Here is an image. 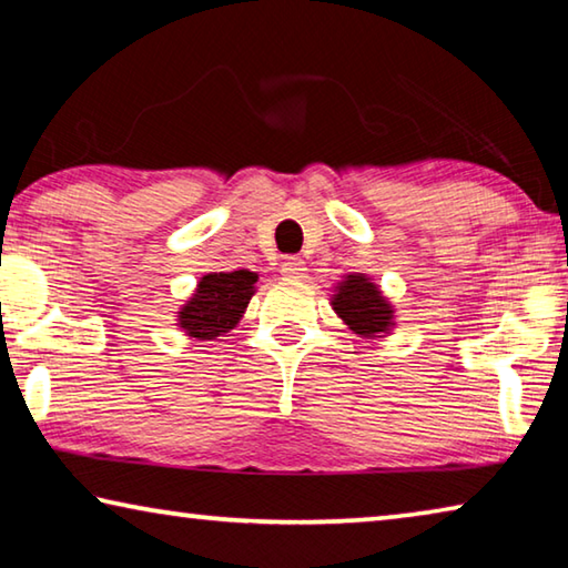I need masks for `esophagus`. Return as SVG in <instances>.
<instances>
[{"label":"esophagus","instance_id":"34e87169","mask_svg":"<svg viewBox=\"0 0 568 568\" xmlns=\"http://www.w3.org/2000/svg\"><path fill=\"white\" fill-rule=\"evenodd\" d=\"M305 263L301 261V257H285V263H283V275L285 277H293V281H297V277H303L305 275Z\"/></svg>","mask_w":568,"mask_h":568}]
</instances>
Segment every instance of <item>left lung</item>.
Here are the masks:
<instances>
[{"mask_svg": "<svg viewBox=\"0 0 568 568\" xmlns=\"http://www.w3.org/2000/svg\"><path fill=\"white\" fill-rule=\"evenodd\" d=\"M331 305L338 318L365 341H381L396 328V307L363 273L343 275V281L335 283Z\"/></svg>", "mask_w": 568, "mask_h": 568, "instance_id": "1", "label": "left lung"}]
</instances>
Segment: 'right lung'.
<instances>
[{"label":"right lung","instance_id":"obj_1","mask_svg":"<svg viewBox=\"0 0 568 568\" xmlns=\"http://www.w3.org/2000/svg\"><path fill=\"white\" fill-rule=\"evenodd\" d=\"M255 283L257 273L250 271L203 275L195 293L178 311V328L195 341H215L217 335L230 333L255 295Z\"/></svg>","mask_w":568,"mask_h":568}]
</instances>
